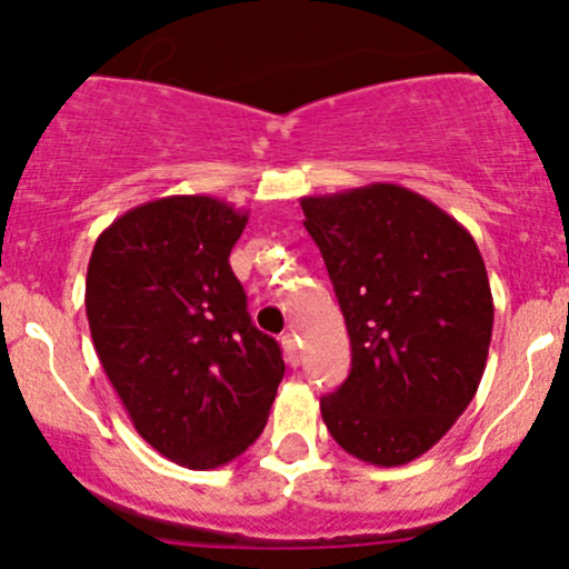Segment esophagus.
<instances>
[{"label": "esophagus", "instance_id": "esophagus-1", "mask_svg": "<svg viewBox=\"0 0 569 569\" xmlns=\"http://www.w3.org/2000/svg\"><path fill=\"white\" fill-rule=\"evenodd\" d=\"M280 343H283V352H286V360H289V366H300V343H297L295 332H286V336L280 338Z\"/></svg>", "mask_w": 569, "mask_h": 569}]
</instances>
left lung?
<instances>
[{
    "label": "left lung",
    "instance_id": "obj_1",
    "mask_svg": "<svg viewBox=\"0 0 569 569\" xmlns=\"http://www.w3.org/2000/svg\"><path fill=\"white\" fill-rule=\"evenodd\" d=\"M300 206L352 343L321 418L358 460L412 462L455 427L485 375L492 295L481 252L455 217L399 183Z\"/></svg>",
    "mask_w": 569,
    "mask_h": 569
}]
</instances>
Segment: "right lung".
<instances>
[{
    "mask_svg": "<svg viewBox=\"0 0 569 569\" xmlns=\"http://www.w3.org/2000/svg\"><path fill=\"white\" fill-rule=\"evenodd\" d=\"M244 226L226 200L170 194L120 214L88 263L90 336L114 393L142 440L192 470L256 443L286 371L228 263Z\"/></svg>",
    "mask_w": 569,
    "mask_h": 569,
    "instance_id": "right-lung-1",
    "label": "right lung"
}]
</instances>
